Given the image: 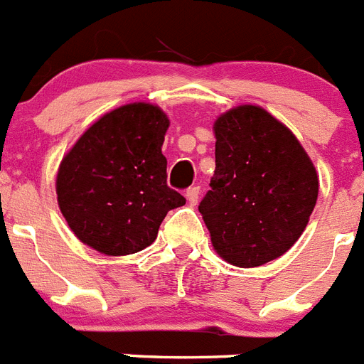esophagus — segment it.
I'll use <instances>...</instances> for the list:
<instances>
[{"instance_id": "1", "label": "esophagus", "mask_w": 364, "mask_h": 364, "mask_svg": "<svg viewBox=\"0 0 364 364\" xmlns=\"http://www.w3.org/2000/svg\"><path fill=\"white\" fill-rule=\"evenodd\" d=\"M198 195H200V188H198V186H195V188H189L188 191H186V198H188L189 205L197 204Z\"/></svg>"}]
</instances>
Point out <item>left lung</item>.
I'll return each instance as SVG.
<instances>
[{"instance_id":"8db88e82","label":"left lung","mask_w":364,"mask_h":364,"mask_svg":"<svg viewBox=\"0 0 364 364\" xmlns=\"http://www.w3.org/2000/svg\"><path fill=\"white\" fill-rule=\"evenodd\" d=\"M215 175L198 211L218 257L255 268L284 255L319 195L314 162L294 133L259 105L215 120Z\"/></svg>"}]
</instances>
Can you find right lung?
Listing matches in <instances>:
<instances>
[{
	"label": "right lung",
	"mask_w": 364,
	"mask_h": 364,
	"mask_svg": "<svg viewBox=\"0 0 364 364\" xmlns=\"http://www.w3.org/2000/svg\"><path fill=\"white\" fill-rule=\"evenodd\" d=\"M167 127L159 105H122L100 117L63 156L58 205L83 244L109 257L142 252L167 211L186 204L166 182Z\"/></svg>",
	"instance_id": "right-lung-1"
}]
</instances>
